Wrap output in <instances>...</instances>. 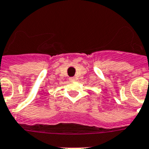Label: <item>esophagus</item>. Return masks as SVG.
I'll use <instances>...</instances> for the list:
<instances>
[{
    "label": "esophagus",
    "instance_id": "34e87169",
    "mask_svg": "<svg viewBox=\"0 0 149 149\" xmlns=\"http://www.w3.org/2000/svg\"><path fill=\"white\" fill-rule=\"evenodd\" d=\"M70 80H71V81H73V80H75V77H70Z\"/></svg>",
    "mask_w": 149,
    "mask_h": 149
}]
</instances>
